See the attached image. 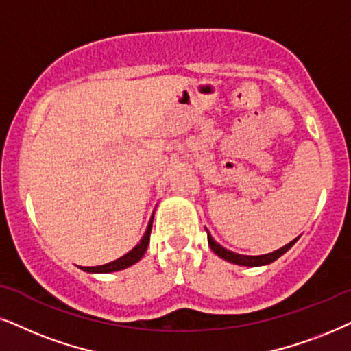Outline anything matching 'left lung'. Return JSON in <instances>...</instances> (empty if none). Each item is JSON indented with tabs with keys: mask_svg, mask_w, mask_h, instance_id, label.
Here are the masks:
<instances>
[{
	"mask_svg": "<svg viewBox=\"0 0 351 351\" xmlns=\"http://www.w3.org/2000/svg\"><path fill=\"white\" fill-rule=\"evenodd\" d=\"M207 239H208V245L210 249H212L215 254H217L219 258L230 261V263H234V265H242V266H261V265H268V263H273L274 260H278L279 256L286 254V252L291 249V247L295 244V242L298 241L293 239L292 242H289L287 245H284L282 249H279L276 252H271V254L268 255H258V256H249V255H239V254H234V252H230L226 250L224 247H221L219 244H217V242L213 241V237L208 234L207 231Z\"/></svg>",
	"mask_w": 351,
	"mask_h": 351,
	"instance_id": "left-lung-1",
	"label": "left lung"
}]
</instances>
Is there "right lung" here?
Listing matches in <instances>:
<instances>
[{"label":"right lung","mask_w":351,"mask_h":351,"mask_svg":"<svg viewBox=\"0 0 351 351\" xmlns=\"http://www.w3.org/2000/svg\"><path fill=\"white\" fill-rule=\"evenodd\" d=\"M151 231H152V218L151 221L147 224V230H146V234L143 236V239L139 241V244L134 247L133 250H130L127 255L120 256L119 260L115 261H110V263L107 265H101V266H83V271H88V273H112V271H120V269H125L128 268V266H132L136 263L143 258V255L146 254L147 250V245H149V239H151Z\"/></svg>","instance_id":"right-lung-1"}]
</instances>
